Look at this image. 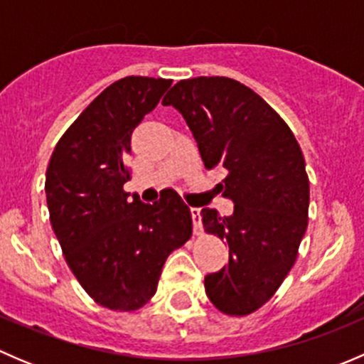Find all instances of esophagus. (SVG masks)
<instances>
[{
	"mask_svg": "<svg viewBox=\"0 0 364 364\" xmlns=\"http://www.w3.org/2000/svg\"><path fill=\"white\" fill-rule=\"evenodd\" d=\"M190 213H192V220H193V232L199 236V234L203 232V223H200V209L190 208Z\"/></svg>",
	"mask_w": 364,
	"mask_h": 364,
	"instance_id": "1",
	"label": "esophagus"
}]
</instances>
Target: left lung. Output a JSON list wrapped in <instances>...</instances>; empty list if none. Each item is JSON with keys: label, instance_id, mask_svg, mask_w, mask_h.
Returning a JSON list of instances; mask_svg holds the SVG:
<instances>
[{"label": "left lung", "instance_id": "left-lung-1", "mask_svg": "<svg viewBox=\"0 0 364 364\" xmlns=\"http://www.w3.org/2000/svg\"><path fill=\"white\" fill-rule=\"evenodd\" d=\"M185 117L208 171H227L230 216L203 209L208 234L229 245V264L204 278L222 314L245 317L266 304L294 266L308 227L310 181L289 124L255 91L229 77L179 80L161 100Z\"/></svg>", "mask_w": 364, "mask_h": 364}]
</instances>
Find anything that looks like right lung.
<instances>
[{"instance_id":"obj_1","label":"right lung","mask_w":364,"mask_h":364,"mask_svg":"<svg viewBox=\"0 0 364 364\" xmlns=\"http://www.w3.org/2000/svg\"><path fill=\"white\" fill-rule=\"evenodd\" d=\"M171 79L124 77L61 135L46 174L50 225L80 287L100 306L135 311L155 296L165 260L192 237V213L168 190L155 204L128 199L134 128Z\"/></svg>"}]
</instances>
